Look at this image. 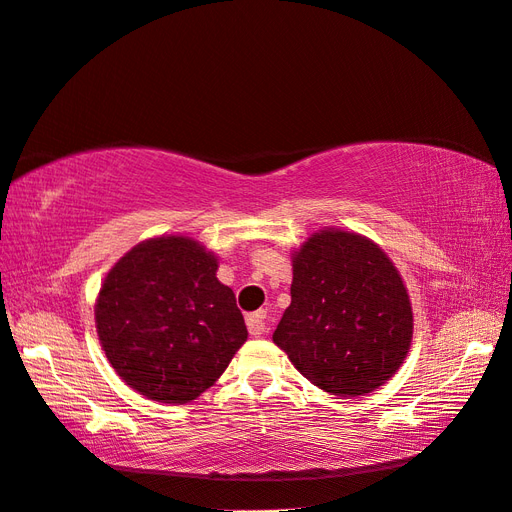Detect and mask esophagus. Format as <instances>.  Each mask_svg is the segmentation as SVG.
<instances>
[{
	"instance_id": "esophagus-1",
	"label": "esophagus",
	"mask_w": 512,
	"mask_h": 512,
	"mask_svg": "<svg viewBox=\"0 0 512 512\" xmlns=\"http://www.w3.org/2000/svg\"><path fill=\"white\" fill-rule=\"evenodd\" d=\"M246 326H248V333L259 337L268 331V324H266V311H255V313H248L246 316Z\"/></svg>"
}]
</instances>
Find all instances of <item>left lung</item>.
I'll return each mask as SVG.
<instances>
[{
	"label": "left lung",
	"instance_id": "left-lung-1",
	"mask_svg": "<svg viewBox=\"0 0 512 512\" xmlns=\"http://www.w3.org/2000/svg\"><path fill=\"white\" fill-rule=\"evenodd\" d=\"M292 268V303L272 342L333 396H365L387 383L411 348L413 311L383 248L322 229L294 251Z\"/></svg>",
	"mask_w": 512,
	"mask_h": 512
}]
</instances>
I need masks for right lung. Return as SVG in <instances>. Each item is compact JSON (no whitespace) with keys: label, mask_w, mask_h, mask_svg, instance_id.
<instances>
[{"label":"right lung","mask_w":512,"mask_h":512,"mask_svg":"<svg viewBox=\"0 0 512 512\" xmlns=\"http://www.w3.org/2000/svg\"><path fill=\"white\" fill-rule=\"evenodd\" d=\"M218 259L186 235H162L125 253L95 305L101 348L114 372L164 404L199 398L227 370L248 331Z\"/></svg>","instance_id":"add662e5"}]
</instances>
